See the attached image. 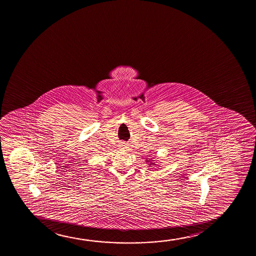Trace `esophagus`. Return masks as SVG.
I'll list each match as a JSON object with an SVG mask.
<instances>
[{
    "mask_svg": "<svg viewBox=\"0 0 256 256\" xmlns=\"http://www.w3.org/2000/svg\"><path fill=\"white\" fill-rule=\"evenodd\" d=\"M120 148H126V144H125V142H122V144H120Z\"/></svg>",
    "mask_w": 256,
    "mask_h": 256,
    "instance_id": "1",
    "label": "esophagus"
}]
</instances>
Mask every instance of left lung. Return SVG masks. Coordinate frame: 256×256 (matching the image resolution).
<instances>
[{"instance_id":"8db88e82","label":"left lung","mask_w":256,"mask_h":256,"mask_svg":"<svg viewBox=\"0 0 256 256\" xmlns=\"http://www.w3.org/2000/svg\"><path fill=\"white\" fill-rule=\"evenodd\" d=\"M147 162H148V160ZM151 164H154V162H151Z\"/></svg>"}]
</instances>
